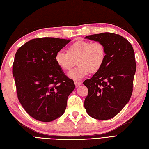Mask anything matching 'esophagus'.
Instances as JSON below:
<instances>
[{"instance_id": "obj_1", "label": "esophagus", "mask_w": 149, "mask_h": 149, "mask_svg": "<svg viewBox=\"0 0 149 149\" xmlns=\"http://www.w3.org/2000/svg\"><path fill=\"white\" fill-rule=\"evenodd\" d=\"M74 83H75V86L78 87V86H79L80 85L82 84V82H81V81H75Z\"/></svg>"}]
</instances>
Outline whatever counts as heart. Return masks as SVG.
Here are the masks:
<instances>
[{"label": "heart", "mask_w": 149, "mask_h": 149, "mask_svg": "<svg viewBox=\"0 0 149 149\" xmlns=\"http://www.w3.org/2000/svg\"><path fill=\"white\" fill-rule=\"evenodd\" d=\"M105 47L100 42L91 43L79 40L68 47L67 52L59 51L55 56L56 65L63 71H68L77 59L76 68L68 73V76L73 80H81L90 73L100 70L105 62Z\"/></svg>", "instance_id": "b5f03b06"}]
</instances>
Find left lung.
<instances>
[{
    "label": "left lung",
    "instance_id": "obj_1",
    "mask_svg": "<svg viewBox=\"0 0 149 149\" xmlns=\"http://www.w3.org/2000/svg\"><path fill=\"white\" fill-rule=\"evenodd\" d=\"M85 38L102 43L106 57L100 70L83 82L88 89L84 107L92 118L109 120L121 111L131 97L136 69L134 50L127 40L115 33Z\"/></svg>",
    "mask_w": 149,
    "mask_h": 149
}]
</instances>
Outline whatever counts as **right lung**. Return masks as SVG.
<instances>
[{
    "instance_id": "obj_1",
    "label": "right lung",
    "mask_w": 149,
    "mask_h": 149,
    "mask_svg": "<svg viewBox=\"0 0 149 149\" xmlns=\"http://www.w3.org/2000/svg\"><path fill=\"white\" fill-rule=\"evenodd\" d=\"M70 40L41 38L20 47L15 56L13 75L18 99L26 111L41 122H52L65 113L67 99L74 90L55 62L56 53Z\"/></svg>"
}]
</instances>
